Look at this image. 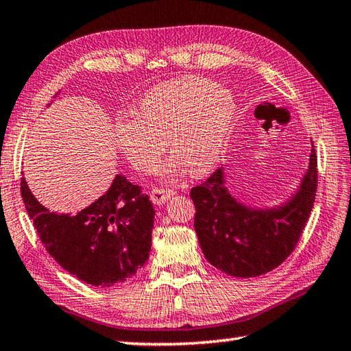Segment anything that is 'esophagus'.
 <instances>
[{
	"label": "esophagus",
	"mask_w": 351,
	"mask_h": 351,
	"mask_svg": "<svg viewBox=\"0 0 351 351\" xmlns=\"http://www.w3.org/2000/svg\"><path fill=\"white\" fill-rule=\"evenodd\" d=\"M175 195L173 190L170 189H154L152 193H150V199H152V202L155 205H162L166 201Z\"/></svg>",
	"instance_id": "obj_1"
}]
</instances>
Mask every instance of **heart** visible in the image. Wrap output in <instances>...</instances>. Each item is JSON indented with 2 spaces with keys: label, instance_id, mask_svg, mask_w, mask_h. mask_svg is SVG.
<instances>
[{
  "label": "heart",
  "instance_id": "1",
  "mask_svg": "<svg viewBox=\"0 0 351 351\" xmlns=\"http://www.w3.org/2000/svg\"><path fill=\"white\" fill-rule=\"evenodd\" d=\"M237 105L230 91L205 77H181L143 95L138 114H120L114 136L135 170L147 171L169 146L175 150L156 173L171 176L187 167L204 175L221 160L231 138Z\"/></svg>",
  "mask_w": 351,
  "mask_h": 351
}]
</instances>
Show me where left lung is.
<instances>
[{
  "instance_id": "1",
  "label": "left lung",
  "mask_w": 351,
  "mask_h": 351,
  "mask_svg": "<svg viewBox=\"0 0 351 351\" xmlns=\"http://www.w3.org/2000/svg\"><path fill=\"white\" fill-rule=\"evenodd\" d=\"M318 185L312 143L308 169L297 193L274 208H252L226 189L223 167L191 189L195 231L208 262L232 277H258L276 269L297 246L313 208Z\"/></svg>"
}]
</instances>
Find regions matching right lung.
I'll list each match as a JSON object with an SVG mask.
<instances>
[{
  "label": "right lung",
  "instance_id": "1",
  "mask_svg": "<svg viewBox=\"0 0 351 351\" xmlns=\"http://www.w3.org/2000/svg\"><path fill=\"white\" fill-rule=\"evenodd\" d=\"M21 196L48 254L80 281L109 287L129 280L147 262L155 210L126 176L117 175L105 195L75 215L44 207L24 176Z\"/></svg>",
  "mask_w": 351,
  "mask_h": 351
}]
</instances>
